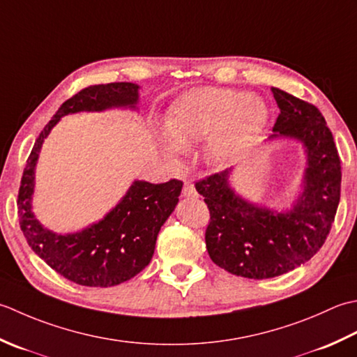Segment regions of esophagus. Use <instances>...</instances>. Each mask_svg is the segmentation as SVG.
I'll list each match as a JSON object with an SVG mask.
<instances>
[{
    "mask_svg": "<svg viewBox=\"0 0 357 357\" xmlns=\"http://www.w3.org/2000/svg\"><path fill=\"white\" fill-rule=\"evenodd\" d=\"M181 194L185 195V197H199L197 191H195V186L191 180H186L183 183V189H181Z\"/></svg>",
    "mask_w": 357,
    "mask_h": 357,
    "instance_id": "34e87169",
    "label": "esophagus"
}]
</instances>
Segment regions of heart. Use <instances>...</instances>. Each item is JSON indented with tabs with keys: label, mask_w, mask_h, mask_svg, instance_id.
Instances as JSON below:
<instances>
[{
	"label": "heart",
	"mask_w": 357,
	"mask_h": 357,
	"mask_svg": "<svg viewBox=\"0 0 357 357\" xmlns=\"http://www.w3.org/2000/svg\"><path fill=\"white\" fill-rule=\"evenodd\" d=\"M270 107L256 93L228 87H197L178 97L165 119L168 137L162 149L177 157L181 149L209 137L208 151L215 162L242 157L264 134Z\"/></svg>",
	"instance_id": "1"
}]
</instances>
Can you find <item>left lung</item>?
I'll return each mask as SVG.
<instances>
[{
    "label": "left lung",
    "mask_w": 357,
    "mask_h": 357,
    "mask_svg": "<svg viewBox=\"0 0 357 357\" xmlns=\"http://www.w3.org/2000/svg\"><path fill=\"white\" fill-rule=\"evenodd\" d=\"M280 114L266 142L302 143L307 168L302 189L289 209L275 211L248 202L231 186L227 169L195 183L211 220L206 250L231 274L271 279L303 265L321 250L340 200V158L331 130L316 106L273 87Z\"/></svg>",
    "instance_id": "1"
}]
</instances>
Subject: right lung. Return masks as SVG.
Wrapping results in <instances>:
<instances>
[{"mask_svg": "<svg viewBox=\"0 0 357 357\" xmlns=\"http://www.w3.org/2000/svg\"><path fill=\"white\" fill-rule=\"evenodd\" d=\"M138 89V84L125 82L96 84L64 101L36 138L21 178L18 217L29 246L52 270L78 285L115 287L144 270L154 256L160 228L177 206L183 181L174 178L154 185L134 180L103 219L82 231L58 234L43 227L32 211L36 162L43 143L64 115L115 107L137 111Z\"/></svg>", "mask_w": 357, "mask_h": 357, "instance_id": "add662e5", "label": "right lung"}]
</instances>
